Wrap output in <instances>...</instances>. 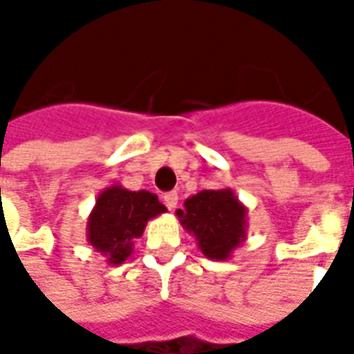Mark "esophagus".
Returning <instances> with one entry per match:
<instances>
[{
	"instance_id": "esophagus-1",
	"label": "esophagus",
	"mask_w": 354,
	"mask_h": 354,
	"mask_svg": "<svg viewBox=\"0 0 354 354\" xmlns=\"http://www.w3.org/2000/svg\"><path fill=\"white\" fill-rule=\"evenodd\" d=\"M162 201H165V205H167V208H169V210H174V208L178 207V193L176 192L165 193Z\"/></svg>"
}]
</instances>
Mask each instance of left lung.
I'll return each mask as SVG.
<instances>
[{"label": "left lung", "instance_id": "1", "mask_svg": "<svg viewBox=\"0 0 354 354\" xmlns=\"http://www.w3.org/2000/svg\"><path fill=\"white\" fill-rule=\"evenodd\" d=\"M176 216L208 260H230L233 250L246 241L248 208L231 187L203 189L187 197Z\"/></svg>", "mask_w": 354, "mask_h": 354}]
</instances>
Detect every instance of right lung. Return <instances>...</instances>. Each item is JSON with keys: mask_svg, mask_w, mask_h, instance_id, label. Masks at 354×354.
<instances>
[{"mask_svg": "<svg viewBox=\"0 0 354 354\" xmlns=\"http://www.w3.org/2000/svg\"><path fill=\"white\" fill-rule=\"evenodd\" d=\"M167 212L155 193L131 192L113 184L98 195L87 220V241L109 266H121L142 237L147 222Z\"/></svg>", "mask_w": 354, "mask_h": 354, "instance_id": "add662e5", "label": "right lung"}]
</instances>
